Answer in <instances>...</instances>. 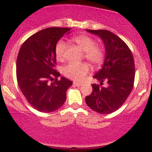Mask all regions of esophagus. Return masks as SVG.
<instances>
[{
  "instance_id": "1",
  "label": "esophagus",
  "mask_w": 152,
  "mask_h": 152,
  "mask_svg": "<svg viewBox=\"0 0 152 152\" xmlns=\"http://www.w3.org/2000/svg\"><path fill=\"white\" fill-rule=\"evenodd\" d=\"M73 85H74L75 86L80 87V86H82V84L79 83H77V82H74V83H73Z\"/></svg>"
}]
</instances>
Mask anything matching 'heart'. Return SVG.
<instances>
[{
  "label": "heart",
  "mask_w": 152,
  "mask_h": 152,
  "mask_svg": "<svg viewBox=\"0 0 152 152\" xmlns=\"http://www.w3.org/2000/svg\"><path fill=\"white\" fill-rule=\"evenodd\" d=\"M74 41L84 51L83 57L91 65L97 66L102 64L105 57L104 48L96 45V41L92 37L86 35H81L73 38ZM67 43L61 39L56 43L55 48L56 58L62 61L65 59ZM64 76L76 81H82L89 72L88 65L86 63H69L62 69Z\"/></svg>",
  "instance_id": "1"
}]
</instances>
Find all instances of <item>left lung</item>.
I'll return each mask as SVG.
<instances>
[{"instance_id":"1","label":"left lung","mask_w":152,"mask_h":152,"mask_svg":"<svg viewBox=\"0 0 152 152\" xmlns=\"http://www.w3.org/2000/svg\"><path fill=\"white\" fill-rule=\"evenodd\" d=\"M102 39L106 56L102 68L94 77L108 83L107 87L92 84L93 91L86 97L87 105L101 114H108L118 110L126 102L134 86V61L132 53L126 43L118 36L107 30H89Z\"/></svg>"}]
</instances>
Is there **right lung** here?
<instances>
[{"label": "right lung", "mask_w": 152, "mask_h": 152, "mask_svg": "<svg viewBox=\"0 0 152 152\" xmlns=\"http://www.w3.org/2000/svg\"><path fill=\"white\" fill-rule=\"evenodd\" d=\"M71 28L52 27L28 37L22 45L16 64L17 80L28 102L40 112L50 113L61 107L72 81L55 69L56 43Z\"/></svg>", "instance_id": "obj_1"}]
</instances>
